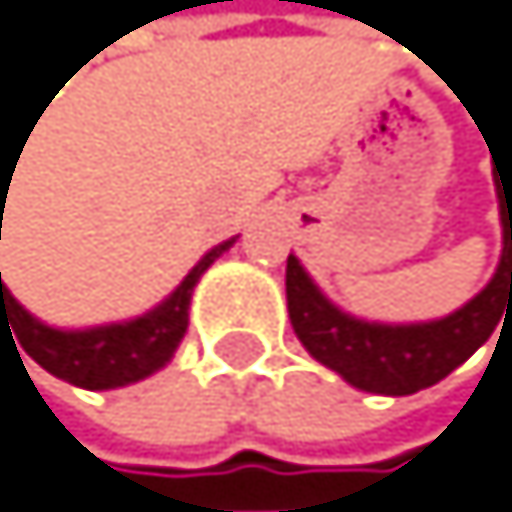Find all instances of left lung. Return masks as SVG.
<instances>
[{
  "label": "left lung",
  "mask_w": 512,
  "mask_h": 512,
  "mask_svg": "<svg viewBox=\"0 0 512 512\" xmlns=\"http://www.w3.org/2000/svg\"><path fill=\"white\" fill-rule=\"evenodd\" d=\"M503 254L493 281L457 313L418 326H382L346 317L326 300L300 261L287 258V313L297 340L326 369L362 392L412 395L441 382L490 340L493 326L512 313V179L500 172Z\"/></svg>",
  "instance_id": "left-lung-1"
}]
</instances>
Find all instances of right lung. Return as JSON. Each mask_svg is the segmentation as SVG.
Here are the masks:
<instances>
[{
    "mask_svg": "<svg viewBox=\"0 0 512 512\" xmlns=\"http://www.w3.org/2000/svg\"><path fill=\"white\" fill-rule=\"evenodd\" d=\"M2 195L5 182H2ZM231 248V241L212 248L205 258L189 271V277L169 294V300L159 303L146 317H136L130 323H114V326H97V330H81V333H64L51 330V326L38 323L32 313H25L9 287L2 284L0 271V333L2 326L15 333L28 356H32L41 369H48L51 376H58L81 389H117L136 379H146L150 372L163 369L176 353L179 340L186 336L189 326V300L192 287L199 284V277L209 271V264L222 251Z\"/></svg>",
    "mask_w": 512,
    "mask_h": 512,
    "instance_id": "add662e5",
    "label": "right lung"
}]
</instances>
